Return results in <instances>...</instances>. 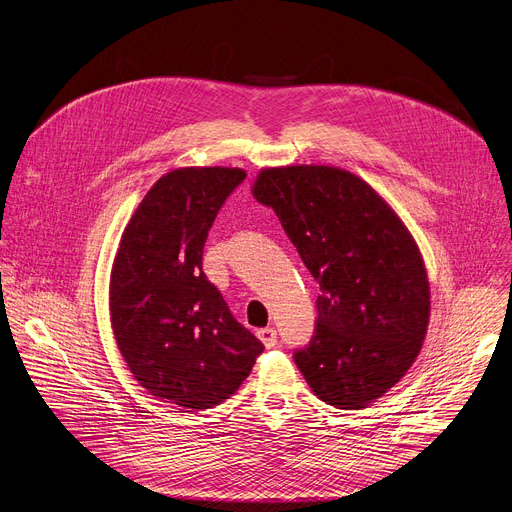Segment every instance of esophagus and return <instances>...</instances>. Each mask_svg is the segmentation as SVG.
I'll use <instances>...</instances> for the list:
<instances>
[{
	"label": "esophagus",
	"instance_id": "34e87169",
	"mask_svg": "<svg viewBox=\"0 0 512 512\" xmlns=\"http://www.w3.org/2000/svg\"><path fill=\"white\" fill-rule=\"evenodd\" d=\"M257 337H259V341L269 349V347H273L275 343H277V331L273 329V327H267V329H259L257 331Z\"/></svg>",
	"mask_w": 512,
	"mask_h": 512
}]
</instances>
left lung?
Returning <instances> with one entry per match:
<instances>
[{
    "instance_id": "obj_1",
    "label": "left lung",
    "mask_w": 512,
    "mask_h": 512,
    "mask_svg": "<svg viewBox=\"0 0 512 512\" xmlns=\"http://www.w3.org/2000/svg\"><path fill=\"white\" fill-rule=\"evenodd\" d=\"M251 194L280 218L320 284L316 335L294 355L304 380L343 410L376 402L404 378L429 327V275L410 230L341 167H265Z\"/></svg>"
}]
</instances>
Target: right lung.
Returning a JSON list of instances; mask_svg holds the SVG:
<instances>
[{
	"instance_id": "right-lung-1",
	"label": "right lung",
	"mask_w": 512,
	"mask_h": 512,
	"mask_svg": "<svg viewBox=\"0 0 512 512\" xmlns=\"http://www.w3.org/2000/svg\"><path fill=\"white\" fill-rule=\"evenodd\" d=\"M239 167H177L130 216L110 271V322L134 380L185 410H206L247 380L263 343L202 271L216 212Z\"/></svg>"
}]
</instances>
